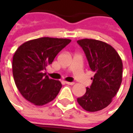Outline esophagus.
<instances>
[{
	"label": "esophagus",
	"instance_id": "34e87169",
	"mask_svg": "<svg viewBox=\"0 0 133 133\" xmlns=\"http://www.w3.org/2000/svg\"><path fill=\"white\" fill-rule=\"evenodd\" d=\"M65 83H66V84H69V85H73L75 84L74 82H68V81H65Z\"/></svg>",
	"mask_w": 133,
	"mask_h": 133
}]
</instances>
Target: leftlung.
<instances>
[{
    "label": "left lung",
    "mask_w": 133,
    "mask_h": 133,
    "mask_svg": "<svg viewBox=\"0 0 133 133\" xmlns=\"http://www.w3.org/2000/svg\"><path fill=\"white\" fill-rule=\"evenodd\" d=\"M77 43L82 47L95 72L92 83L77 101L86 111L97 112L104 109L117 94L122 81L123 64L119 55L111 45L105 42L84 38Z\"/></svg>",
    "instance_id": "left-lung-1"
}]
</instances>
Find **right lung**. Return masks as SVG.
Instances as JSON below:
<instances>
[{
    "instance_id": "add662e5",
    "label": "right lung",
    "mask_w": 133,
    "mask_h": 133,
    "mask_svg": "<svg viewBox=\"0 0 133 133\" xmlns=\"http://www.w3.org/2000/svg\"><path fill=\"white\" fill-rule=\"evenodd\" d=\"M70 42V39L44 37L18 47L13 55L12 73L15 85L25 99L42 106L55 98L62 84L49 78L44 70Z\"/></svg>"
}]
</instances>
